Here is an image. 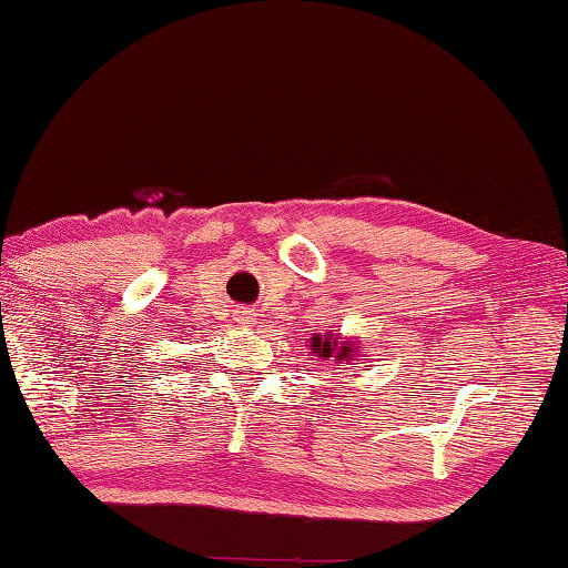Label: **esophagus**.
<instances>
[{
	"label": "esophagus",
	"mask_w": 568,
	"mask_h": 568,
	"mask_svg": "<svg viewBox=\"0 0 568 568\" xmlns=\"http://www.w3.org/2000/svg\"><path fill=\"white\" fill-rule=\"evenodd\" d=\"M250 315H253V313L245 311V307H240V311H237V321L243 323V321H247V318H250Z\"/></svg>",
	"instance_id": "obj_1"
}]
</instances>
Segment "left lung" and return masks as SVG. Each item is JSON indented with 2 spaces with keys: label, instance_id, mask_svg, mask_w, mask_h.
Returning a JSON list of instances; mask_svg holds the SVG:
<instances>
[{
  "label": "left lung",
  "instance_id": "1",
  "mask_svg": "<svg viewBox=\"0 0 568 568\" xmlns=\"http://www.w3.org/2000/svg\"><path fill=\"white\" fill-rule=\"evenodd\" d=\"M311 353L318 355V358H338V361H348V358H355L358 355V351L353 348L351 343L341 345L338 341L333 338V335H325V338H321V335H315V338L311 341Z\"/></svg>",
  "mask_w": 568,
  "mask_h": 568
}]
</instances>
